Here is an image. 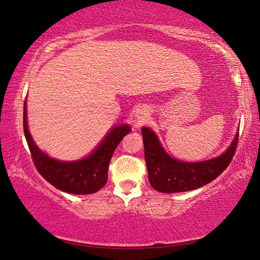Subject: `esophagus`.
<instances>
[{
	"label": "esophagus",
	"mask_w": 260,
	"mask_h": 260,
	"mask_svg": "<svg viewBox=\"0 0 260 260\" xmlns=\"http://www.w3.org/2000/svg\"><path fill=\"white\" fill-rule=\"evenodd\" d=\"M146 116H139V119H138V125L140 126V125H142V124H144V121H146Z\"/></svg>",
	"instance_id": "obj_1"
}]
</instances>
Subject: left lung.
Masks as SVG:
<instances>
[{
	"label": "left lung",
	"instance_id": "1",
	"mask_svg": "<svg viewBox=\"0 0 260 260\" xmlns=\"http://www.w3.org/2000/svg\"><path fill=\"white\" fill-rule=\"evenodd\" d=\"M144 158L149 182L159 192H182L201 188L217 179L234 157L239 132L227 150L219 157L196 162L178 160L171 157L158 140L155 132L142 127Z\"/></svg>",
	"mask_w": 260,
	"mask_h": 260
}]
</instances>
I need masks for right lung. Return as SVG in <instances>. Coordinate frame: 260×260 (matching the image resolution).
Here are the masks:
<instances>
[{"label": "right lung", "instance_id": "obj_1", "mask_svg": "<svg viewBox=\"0 0 260 260\" xmlns=\"http://www.w3.org/2000/svg\"><path fill=\"white\" fill-rule=\"evenodd\" d=\"M24 103V134L30 156L38 172L48 182L61 191L87 195L99 191L108 181V167L114 150L126 134L131 132L128 125L113 127L98 148L89 156L76 161H59L46 155L39 149L30 135Z\"/></svg>", "mask_w": 260, "mask_h": 260}]
</instances>
